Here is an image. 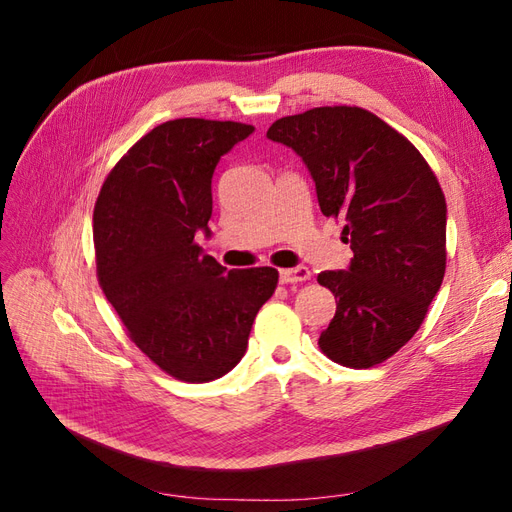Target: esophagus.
Masks as SVG:
<instances>
[{"label":"esophagus","instance_id":"obj_1","mask_svg":"<svg viewBox=\"0 0 512 512\" xmlns=\"http://www.w3.org/2000/svg\"><path fill=\"white\" fill-rule=\"evenodd\" d=\"M312 277V271L307 267H294V269H282L280 271V282L282 284H299V282H307Z\"/></svg>","mask_w":512,"mask_h":512}]
</instances>
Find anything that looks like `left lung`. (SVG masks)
<instances>
[{"instance_id": "1", "label": "left lung", "mask_w": 512, "mask_h": 512, "mask_svg": "<svg viewBox=\"0 0 512 512\" xmlns=\"http://www.w3.org/2000/svg\"><path fill=\"white\" fill-rule=\"evenodd\" d=\"M294 149L316 181L320 211L346 222L348 271L318 284L337 312L318 346L331 361L367 369L406 346L446 271V200L433 170L404 134L361 106H318L267 130Z\"/></svg>"}]
</instances>
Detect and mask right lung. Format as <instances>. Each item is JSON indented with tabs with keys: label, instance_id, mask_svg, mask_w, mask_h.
I'll use <instances>...</instances> for the list:
<instances>
[{
	"label": "right lung",
	"instance_id": "add662e5",
	"mask_svg": "<svg viewBox=\"0 0 512 512\" xmlns=\"http://www.w3.org/2000/svg\"><path fill=\"white\" fill-rule=\"evenodd\" d=\"M252 132L239 121H166L128 149L96 200L100 288L132 342L183 382L228 374L277 288V269L226 271L194 239L209 235L215 166Z\"/></svg>",
	"mask_w": 512,
	"mask_h": 512
}]
</instances>
